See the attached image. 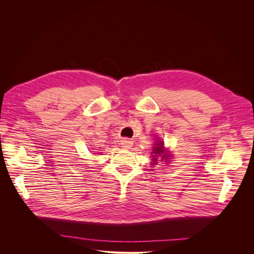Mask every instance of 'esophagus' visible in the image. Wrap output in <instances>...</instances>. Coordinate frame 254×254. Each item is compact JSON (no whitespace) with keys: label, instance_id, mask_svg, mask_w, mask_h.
<instances>
[{"label":"esophagus","instance_id":"esophagus-1","mask_svg":"<svg viewBox=\"0 0 254 254\" xmlns=\"http://www.w3.org/2000/svg\"><path fill=\"white\" fill-rule=\"evenodd\" d=\"M132 141L131 140H129V139H124V140H122V146H123V148H125V149H129L131 146H132Z\"/></svg>","mask_w":254,"mask_h":254}]
</instances>
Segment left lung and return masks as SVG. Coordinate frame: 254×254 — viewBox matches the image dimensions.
<instances>
[{
	"mask_svg": "<svg viewBox=\"0 0 254 254\" xmlns=\"http://www.w3.org/2000/svg\"><path fill=\"white\" fill-rule=\"evenodd\" d=\"M154 152H152V153H154V155H152V161H153V165H156V161H157V157L156 156H161L162 154H164L165 153V147H164V145H163V142H157V144H156V146L154 147V150H153ZM168 155L167 154H165L163 157H167Z\"/></svg>",
	"mask_w": 254,
	"mask_h": 254,
	"instance_id": "left-lung-1",
	"label": "left lung"
}]
</instances>
